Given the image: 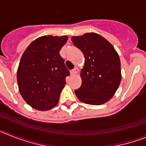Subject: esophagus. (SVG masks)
<instances>
[{
  "label": "esophagus",
  "mask_w": 146,
  "mask_h": 146,
  "mask_svg": "<svg viewBox=\"0 0 146 146\" xmlns=\"http://www.w3.org/2000/svg\"><path fill=\"white\" fill-rule=\"evenodd\" d=\"M78 71L79 70H78V69H77V68H74L73 70L71 71V74H72V75H74V74H76L77 72H78Z\"/></svg>",
  "instance_id": "obj_1"
}]
</instances>
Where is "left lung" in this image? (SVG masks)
Here are the masks:
<instances>
[{
  "label": "left lung",
  "instance_id": "obj_1",
  "mask_svg": "<svg viewBox=\"0 0 146 146\" xmlns=\"http://www.w3.org/2000/svg\"><path fill=\"white\" fill-rule=\"evenodd\" d=\"M72 42L84 55L81 69L82 85L75 90L80 101L100 105L114 96L121 83V61L114 47L100 35L87 33L72 37Z\"/></svg>",
  "mask_w": 146,
  "mask_h": 146
}]
</instances>
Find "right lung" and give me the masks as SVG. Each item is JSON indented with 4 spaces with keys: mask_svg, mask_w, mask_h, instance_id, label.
Segmentation results:
<instances>
[{
    "mask_svg": "<svg viewBox=\"0 0 146 146\" xmlns=\"http://www.w3.org/2000/svg\"><path fill=\"white\" fill-rule=\"evenodd\" d=\"M67 36H44L35 39L22 55L17 72L21 96L28 104L40 111L58 104L69 72L59 51Z\"/></svg>",
    "mask_w": 146,
    "mask_h": 146,
    "instance_id": "right-lung-1",
    "label": "right lung"
}]
</instances>
